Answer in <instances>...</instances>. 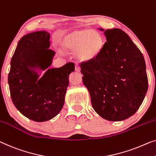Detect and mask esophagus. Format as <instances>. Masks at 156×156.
Segmentation results:
<instances>
[{
  "mask_svg": "<svg viewBox=\"0 0 156 156\" xmlns=\"http://www.w3.org/2000/svg\"><path fill=\"white\" fill-rule=\"evenodd\" d=\"M80 66H79L78 65H76V71L77 72H80Z\"/></svg>",
  "mask_w": 156,
  "mask_h": 156,
  "instance_id": "esophagus-1",
  "label": "esophagus"
}]
</instances>
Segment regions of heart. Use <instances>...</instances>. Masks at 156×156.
<instances>
[{"mask_svg":"<svg viewBox=\"0 0 156 156\" xmlns=\"http://www.w3.org/2000/svg\"><path fill=\"white\" fill-rule=\"evenodd\" d=\"M60 47L66 52H74L80 62H89L101 54L104 45L101 35L89 29L77 30L65 34L59 41Z\"/></svg>","mask_w":156,"mask_h":156,"instance_id":"heart-1","label":"heart"}]
</instances>
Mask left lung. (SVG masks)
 <instances>
[{"instance_id":"1","label":"left lung","mask_w":156,"mask_h":156,"mask_svg":"<svg viewBox=\"0 0 156 156\" xmlns=\"http://www.w3.org/2000/svg\"><path fill=\"white\" fill-rule=\"evenodd\" d=\"M99 29L106 42L98 57L80 64L83 82L97 113L110 121L124 120L136 112L147 92L145 60L122 30Z\"/></svg>"}]
</instances>
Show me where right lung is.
<instances>
[{
  "label": "right lung",
  "mask_w": 156,
  "mask_h": 156,
  "mask_svg": "<svg viewBox=\"0 0 156 156\" xmlns=\"http://www.w3.org/2000/svg\"><path fill=\"white\" fill-rule=\"evenodd\" d=\"M50 38L45 31L23 36L12 57L8 74L14 105L25 117L36 122L47 121L60 112L69 76L75 70L73 62L60 68L50 67L55 52L49 49Z\"/></svg>",
  "instance_id": "1"
}]
</instances>
